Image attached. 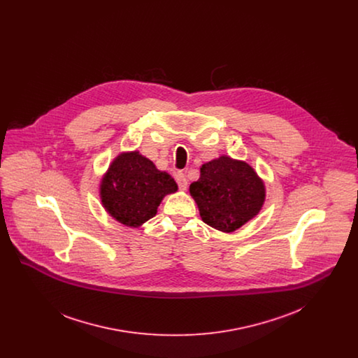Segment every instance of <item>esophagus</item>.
<instances>
[{"label": "esophagus", "instance_id": "34e87169", "mask_svg": "<svg viewBox=\"0 0 358 358\" xmlns=\"http://www.w3.org/2000/svg\"><path fill=\"white\" fill-rule=\"evenodd\" d=\"M176 181H177V184H178L180 190H187V180L184 173H178V174L176 176Z\"/></svg>", "mask_w": 358, "mask_h": 358}]
</instances>
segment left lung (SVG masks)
<instances>
[{
	"mask_svg": "<svg viewBox=\"0 0 358 358\" xmlns=\"http://www.w3.org/2000/svg\"><path fill=\"white\" fill-rule=\"evenodd\" d=\"M189 192L203 222L227 234L254 219L266 200L264 182L256 171L227 155L204 164Z\"/></svg>",
	"mask_w": 358,
	"mask_h": 358,
	"instance_id": "1",
	"label": "left lung"
}]
</instances>
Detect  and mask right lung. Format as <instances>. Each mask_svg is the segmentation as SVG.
<instances>
[{
    "label": "right lung",
    "mask_w": 358,
    "mask_h": 358,
    "mask_svg": "<svg viewBox=\"0 0 358 358\" xmlns=\"http://www.w3.org/2000/svg\"><path fill=\"white\" fill-rule=\"evenodd\" d=\"M177 189L171 174L158 171L139 152L122 153L102 178L101 200L117 222L138 228L154 217L162 199Z\"/></svg>",
    "instance_id": "obj_1"
}]
</instances>
